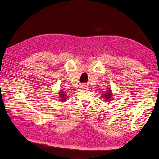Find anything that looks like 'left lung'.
Segmentation results:
<instances>
[{
  "label": "left lung",
  "mask_w": 159,
  "mask_h": 159,
  "mask_svg": "<svg viewBox=\"0 0 159 159\" xmlns=\"http://www.w3.org/2000/svg\"><path fill=\"white\" fill-rule=\"evenodd\" d=\"M111 94L112 93H111V90H108V92H105L103 96L106 98V100H111Z\"/></svg>",
  "instance_id": "1"
}]
</instances>
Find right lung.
I'll return each mask as SVG.
<instances>
[{
    "instance_id": "1",
    "label": "right lung",
    "mask_w": 159,
    "mask_h": 159,
    "mask_svg": "<svg viewBox=\"0 0 159 159\" xmlns=\"http://www.w3.org/2000/svg\"><path fill=\"white\" fill-rule=\"evenodd\" d=\"M60 93H59V96H60V98H61V100H61V101H66V94H65V92H63V91H61L59 92Z\"/></svg>"
}]
</instances>
